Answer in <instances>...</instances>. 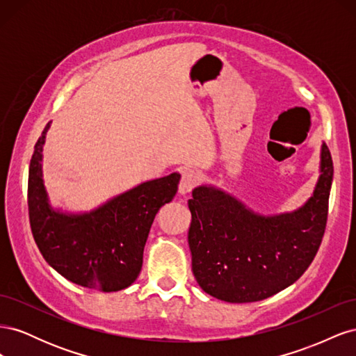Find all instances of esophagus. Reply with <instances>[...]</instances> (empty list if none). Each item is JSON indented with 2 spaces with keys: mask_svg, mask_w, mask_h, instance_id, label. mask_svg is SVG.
Segmentation results:
<instances>
[{
  "mask_svg": "<svg viewBox=\"0 0 356 356\" xmlns=\"http://www.w3.org/2000/svg\"><path fill=\"white\" fill-rule=\"evenodd\" d=\"M200 182V175L199 172L195 169H186L181 174V181H179V193L181 195H187L193 188H195Z\"/></svg>",
  "mask_w": 356,
  "mask_h": 356,
  "instance_id": "esophagus-1",
  "label": "esophagus"
}]
</instances>
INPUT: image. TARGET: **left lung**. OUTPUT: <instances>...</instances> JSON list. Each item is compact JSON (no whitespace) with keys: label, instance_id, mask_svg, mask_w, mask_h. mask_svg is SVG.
I'll use <instances>...</instances> for the list:
<instances>
[{"label":"left lung","instance_id":"left-lung-1","mask_svg":"<svg viewBox=\"0 0 356 356\" xmlns=\"http://www.w3.org/2000/svg\"><path fill=\"white\" fill-rule=\"evenodd\" d=\"M332 172L330 149L322 144L314 195L297 211L272 217L248 209L220 188L193 190L191 270L204 293L229 303H251L294 284L324 238Z\"/></svg>","mask_w":356,"mask_h":356}]
</instances>
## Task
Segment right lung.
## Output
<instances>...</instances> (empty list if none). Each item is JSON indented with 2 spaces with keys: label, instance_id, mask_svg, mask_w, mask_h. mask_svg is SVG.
Here are the masks:
<instances>
[{
  "label": "right lung",
  "instance_id": "right-lung-1",
  "mask_svg": "<svg viewBox=\"0 0 356 356\" xmlns=\"http://www.w3.org/2000/svg\"><path fill=\"white\" fill-rule=\"evenodd\" d=\"M34 147L28 177V211L44 260L68 281L104 293L132 285L141 272L144 246L156 213L177 195L179 174L147 181L86 213L55 211L42 182V145Z\"/></svg>",
  "mask_w": 356,
  "mask_h": 356
}]
</instances>
